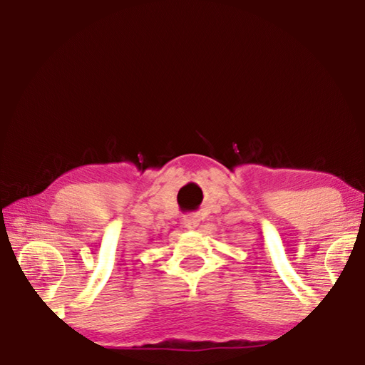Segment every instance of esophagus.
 Masks as SVG:
<instances>
[{
	"label": "esophagus",
	"instance_id": "esophagus-1",
	"mask_svg": "<svg viewBox=\"0 0 365 365\" xmlns=\"http://www.w3.org/2000/svg\"><path fill=\"white\" fill-rule=\"evenodd\" d=\"M199 221H201V218H199L197 215H187V217H183V226L190 231L196 230V227L199 226Z\"/></svg>",
	"mask_w": 365,
	"mask_h": 365
}]
</instances>
